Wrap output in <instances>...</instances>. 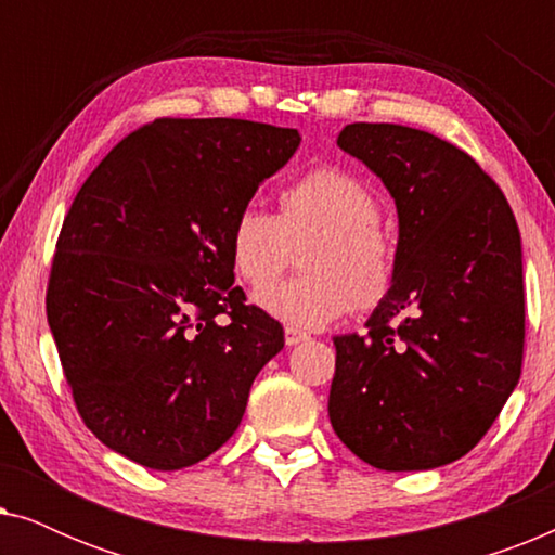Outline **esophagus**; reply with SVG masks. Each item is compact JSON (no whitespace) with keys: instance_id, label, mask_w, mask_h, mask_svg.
<instances>
[{"instance_id":"obj_1","label":"esophagus","mask_w":555,"mask_h":555,"mask_svg":"<svg viewBox=\"0 0 555 555\" xmlns=\"http://www.w3.org/2000/svg\"><path fill=\"white\" fill-rule=\"evenodd\" d=\"M302 340H308V336L302 331H298V328H285V344L287 346H298V344H302Z\"/></svg>"}]
</instances>
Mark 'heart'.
<instances>
[{"mask_svg": "<svg viewBox=\"0 0 555 555\" xmlns=\"http://www.w3.org/2000/svg\"><path fill=\"white\" fill-rule=\"evenodd\" d=\"M278 217L242 207L230 230L237 275L255 291L282 274L292 245L313 238L301 276L257 293V306L295 328H321L351 308H371L389 293L393 242L378 222V199L366 181L338 166H321L291 181L278 196Z\"/></svg>", "mask_w": 555, "mask_h": 555, "instance_id": "b5f03b06", "label": "heart"}]
</instances>
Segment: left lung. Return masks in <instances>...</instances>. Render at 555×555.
I'll return each instance as SVG.
<instances>
[{"label": "left lung", "mask_w": 555, "mask_h": 555, "mask_svg": "<svg viewBox=\"0 0 555 555\" xmlns=\"http://www.w3.org/2000/svg\"><path fill=\"white\" fill-rule=\"evenodd\" d=\"M336 143L384 181L399 242L366 333L333 338V431L389 473L450 465L480 442L520 378L518 224L475 158L437 135L351 124Z\"/></svg>", "instance_id": "obj_1"}]
</instances>
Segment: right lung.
<instances>
[{
	"mask_svg": "<svg viewBox=\"0 0 555 555\" xmlns=\"http://www.w3.org/2000/svg\"><path fill=\"white\" fill-rule=\"evenodd\" d=\"M298 146L295 128L158 118L80 186L52 260L48 323L82 422L113 452L169 473L237 431L285 336L232 285L230 230Z\"/></svg>",
	"mask_w": 555,
	"mask_h": 555,
	"instance_id": "right-lung-1",
	"label": "right lung"
}]
</instances>
